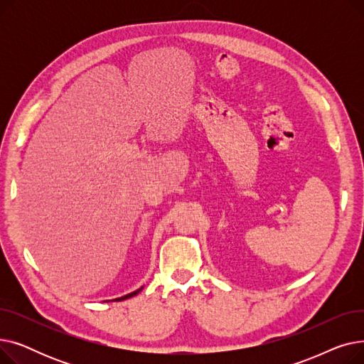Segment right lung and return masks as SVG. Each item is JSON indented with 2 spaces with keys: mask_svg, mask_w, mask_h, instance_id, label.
Wrapping results in <instances>:
<instances>
[{
  "mask_svg": "<svg viewBox=\"0 0 364 364\" xmlns=\"http://www.w3.org/2000/svg\"><path fill=\"white\" fill-rule=\"evenodd\" d=\"M141 289H143V288H140V289H137V291H134V292H131V294H128V295H124V296H121V298L113 299V301H124V299H128V298H131V296H134V295H137Z\"/></svg>",
  "mask_w": 364,
  "mask_h": 364,
  "instance_id": "1",
  "label": "right lung"
}]
</instances>
